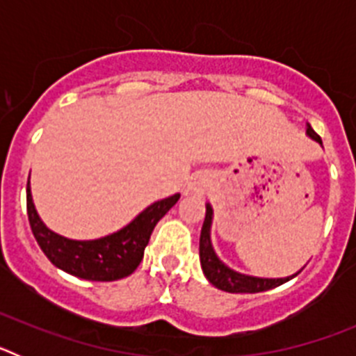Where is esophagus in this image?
Listing matches in <instances>:
<instances>
[{
	"instance_id": "esophagus-1",
	"label": "esophagus",
	"mask_w": 356,
	"mask_h": 356,
	"mask_svg": "<svg viewBox=\"0 0 356 356\" xmlns=\"http://www.w3.org/2000/svg\"><path fill=\"white\" fill-rule=\"evenodd\" d=\"M188 191H191V193H194V194H201L203 191H205V181L194 178V180L191 181V185H188Z\"/></svg>"
}]
</instances>
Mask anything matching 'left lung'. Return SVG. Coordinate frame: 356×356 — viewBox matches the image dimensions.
<instances>
[{
	"label": "left lung",
	"mask_w": 356,
	"mask_h": 356,
	"mask_svg": "<svg viewBox=\"0 0 356 356\" xmlns=\"http://www.w3.org/2000/svg\"><path fill=\"white\" fill-rule=\"evenodd\" d=\"M307 134L312 137L314 140H317L319 144H323L319 135L312 130V128H307ZM210 225H212V207L207 205V213L205 221H203V228H201L200 235V260L201 267H203V273L209 278L210 284L213 287L221 289L226 292H246V294H254V292H264L269 291V289H275L278 285L285 284L289 280L294 278V276H287V278H254V276H246L241 275V273L232 271L229 267H226L221 260L217 259V254L213 253L212 242H210Z\"/></svg>",
	"instance_id": "1"
}]
</instances>
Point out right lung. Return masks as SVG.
I'll return each mask as SVG.
<instances>
[{
    "mask_svg": "<svg viewBox=\"0 0 356 356\" xmlns=\"http://www.w3.org/2000/svg\"><path fill=\"white\" fill-rule=\"evenodd\" d=\"M178 200L180 194L156 201L135 217L130 225L103 238L71 241L53 234L51 229L44 226L31 201L30 180L26 185L28 221L40 250L58 269L92 282H114L130 276L143 260L144 250L156 222L176 205Z\"/></svg>",
    "mask_w": 356,
    "mask_h": 356,
    "instance_id": "1",
    "label": "right lung"
}]
</instances>
